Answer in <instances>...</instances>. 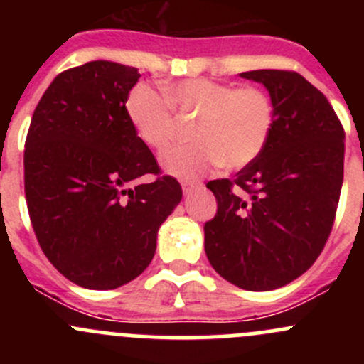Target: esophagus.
<instances>
[{"mask_svg": "<svg viewBox=\"0 0 364 364\" xmlns=\"http://www.w3.org/2000/svg\"><path fill=\"white\" fill-rule=\"evenodd\" d=\"M183 186V192L185 193H192L193 190H197L200 186V183H193V181H183L181 183Z\"/></svg>", "mask_w": 364, "mask_h": 364, "instance_id": "esophagus-1", "label": "esophagus"}]
</instances>
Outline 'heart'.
I'll return each mask as SVG.
<instances>
[{"mask_svg": "<svg viewBox=\"0 0 364 364\" xmlns=\"http://www.w3.org/2000/svg\"><path fill=\"white\" fill-rule=\"evenodd\" d=\"M165 98L148 84L132 87L124 112L137 137L148 148L164 151L178 137L179 119L191 121L188 139L161 156L165 171L179 178H197L220 165L236 171L250 165L271 137L274 104L259 86L193 77L165 86Z\"/></svg>", "mask_w": 364, "mask_h": 364, "instance_id": "b5f03b06", "label": "heart"}]
</instances>
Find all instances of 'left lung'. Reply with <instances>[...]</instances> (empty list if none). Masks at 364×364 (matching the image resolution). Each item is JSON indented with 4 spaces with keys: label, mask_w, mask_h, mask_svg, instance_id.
<instances>
[{
    "label": "left lung",
    "mask_w": 364,
    "mask_h": 364,
    "mask_svg": "<svg viewBox=\"0 0 364 364\" xmlns=\"http://www.w3.org/2000/svg\"><path fill=\"white\" fill-rule=\"evenodd\" d=\"M274 104L264 151L234 179L208 188L218 209L204 248L220 277L273 291L310 269L331 234L343 183L345 132L328 98L292 70H252Z\"/></svg>",
    "instance_id": "8db88e82"
}]
</instances>
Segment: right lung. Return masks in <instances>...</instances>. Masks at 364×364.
<instances>
[{
    "label": "right lung",
    "instance_id": "right-lung-1",
    "mask_svg": "<svg viewBox=\"0 0 364 364\" xmlns=\"http://www.w3.org/2000/svg\"><path fill=\"white\" fill-rule=\"evenodd\" d=\"M141 73L90 61L56 75L40 98L24 148V192L40 248L73 284L121 287L151 262L156 232L181 200L137 137L124 100ZM151 173V183H139Z\"/></svg>",
    "mask_w": 364,
    "mask_h": 364
}]
</instances>
